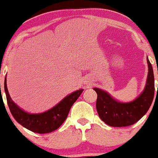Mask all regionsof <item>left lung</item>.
I'll list each match as a JSON object with an SVG mask.
<instances>
[{
  "instance_id": "1",
  "label": "left lung",
  "mask_w": 158,
  "mask_h": 158,
  "mask_svg": "<svg viewBox=\"0 0 158 158\" xmlns=\"http://www.w3.org/2000/svg\"><path fill=\"white\" fill-rule=\"evenodd\" d=\"M148 72L145 88L138 97L131 102H121L106 91L93 88L97 93L96 110L102 121L111 127H127L139 120L148 111L154 96L153 68L147 56Z\"/></svg>"
}]
</instances>
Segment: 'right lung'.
Wrapping results in <instances>:
<instances>
[{
    "label": "right lung",
    "instance_id": "right-lung-1",
    "mask_svg": "<svg viewBox=\"0 0 158 158\" xmlns=\"http://www.w3.org/2000/svg\"><path fill=\"white\" fill-rule=\"evenodd\" d=\"M4 91L10 111L14 119L28 130L43 134L57 130L64 123L72 105L78 99L84 89H80L68 95L58 104L47 111L35 114L24 111L12 100L6 86V77L4 80Z\"/></svg>",
    "mask_w": 158,
    "mask_h": 158
}]
</instances>
